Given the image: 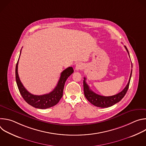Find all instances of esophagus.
<instances>
[{
  "instance_id": "esophagus-1",
  "label": "esophagus",
  "mask_w": 146,
  "mask_h": 146,
  "mask_svg": "<svg viewBox=\"0 0 146 146\" xmlns=\"http://www.w3.org/2000/svg\"><path fill=\"white\" fill-rule=\"evenodd\" d=\"M83 68H84V67H83V65L82 64H81V63H78L76 66V70H81V69H83Z\"/></svg>"
}]
</instances>
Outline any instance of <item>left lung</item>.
Returning a JSON list of instances; mask_svg holds the SVG:
<instances>
[{"label":"left lung","instance_id":"left-lung-1","mask_svg":"<svg viewBox=\"0 0 146 146\" xmlns=\"http://www.w3.org/2000/svg\"><path fill=\"white\" fill-rule=\"evenodd\" d=\"M125 48L126 50L127 51L129 55V51L126 47V46H125ZM130 57V56H129ZM132 70H131L130 77L129 81L128 82L127 85L126 87H125V88L119 93L113 95V96H104L102 95H99L94 92H93L89 87L88 85L87 84V82L86 81V78L84 77V81H83V86H84V95L87 99L91 103H92L93 105L101 108H109L110 106H113L115 105V103L119 102L123 97L125 95L128 88L129 86V83H130V80L132 76Z\"/></svg>","mask_w":146,"mask_h":146}]
</instances>
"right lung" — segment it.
I'll return each mask as SVG.
<instances>
[{
	"instance_id": "obj_1",
	"label": "right lung",
	"mask_w": 146,
	"mask_h": 146,
	"mask_svg": "<svg viewBox=\"0 0 146 146\" xmlns=\"http://www.w3.org/2000/svg\"><path fill=\"white\" fill-rule=\"evenodd\" d=\"M21 52V50L20 54ZM19 58L15 67V79L19 91L24 99L31 106L40 109H46L56 105L63 96L64 88L67 78L74 72L73 68L69 67L61 73L58 84L52 91L42 95H35L29 92L20 81L18 73Z\"/></svg>"
}]
</instances>
